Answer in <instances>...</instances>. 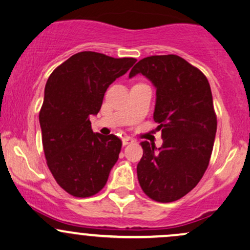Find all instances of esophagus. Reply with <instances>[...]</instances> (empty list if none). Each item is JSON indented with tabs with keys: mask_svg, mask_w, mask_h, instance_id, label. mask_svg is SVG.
<instances>
[{
	"mask_svg": "<svg viewBox=\"0 0 250 250\" xmlns=\"http://www.w3.org/2000/svg\"><path fill=\"white\" fill-rule=\"evenodd\" d=\"M123 146H127V145H130V144H132L133 143V139H132V138H130V137H124L123 138Z\"/></svg>",
	"mask_w": 250,
	"mask_h": 250,
	"instance_id": "esophagus-1",
	"label": "esophagus"
}]
</instances>
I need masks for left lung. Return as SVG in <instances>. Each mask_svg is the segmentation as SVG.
<instances>
[{
	"label": "left lung",
	"mask_w": 250,
	"mask_h": 250,
	"mask_svg": "<svg viewBox=\"0 0 250 250\" xmlns=\"http://www.w3.org/2000/svg\"><path fill=\"white\" fill-rule=\"evenodd\" d=\"M143 74L156 88L154 120L163 144L143 141L137 174L150 199L170 203L195 188L208 169L213 149L217 116L206 76L175 54L144 58L130 78Z\"/></svg>",
	"instance_id": "left-lung-1"
}]
</instances>
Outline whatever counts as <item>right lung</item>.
<instances>
[{
    "instance_id": "right-lung-1",
    "label": "right lung",
    "mask_w": 250,
    "mask_h": 250,
    "mask_svg": "<svg viewBox=\"0 0 250 250\" xmlns=\"http://www.w3.org/2000/svg\"><path fill=\"white\" fill-rule=\"evenodd\" d=\"M135 61L80 52L58 66L46 82L39 112L42 147L52 175L69 195L85 198L105 186L122 140L94 133L89 117L97 115L106 89Z\"/></svg>"
}]
</instances>
